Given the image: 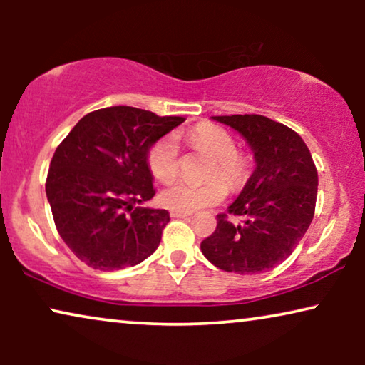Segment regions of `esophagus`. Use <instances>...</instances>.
<instances>
[{
    "label": "esophagus",
    "instance_id": "obj_1",
    "mask_svg": "<svg viewBox=\"0 0 365 365\" xmlns=\"http://www.w3.org/2000/svg\"><path fill=\"white\" fill-rule=\"evenodd\" d=\"M171 216L181 219V217H189V216H191V214H189V212H181V211H171Z\"/></svg>",
    "mask_w": 365,
    "mask_h": 365
}]
</instances>
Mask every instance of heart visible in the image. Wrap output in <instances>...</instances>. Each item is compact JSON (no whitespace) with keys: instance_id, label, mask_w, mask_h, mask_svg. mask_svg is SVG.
<instances>
[{"instance_id":"b5f03b06","label":"heart","mask_w":365,"mask_h":365,"mask_svg":"<svg viewBox=\"0 0 365 365\" xmlns=\"http://www.w3.org/2000/svg\"><path fill=\"white\" fill-rule=\"evenodd\" d=\"M192 146L214 158L206 178H221L227 186L236 187L246 178V161L236 153V141L231 134L214 124H199L189 134ZM148 164L153 176L161 182H171L179 173V148L176 138L159 139L149 149ZM226 186L212 179L204 184L179 181L161 192V202L171 211L192 212L197 209L216 206L226 197Z\"/></svg>"}]
</instances>
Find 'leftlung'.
<instances>
[{"mask_svg":"<svg viewBox=\"0 0 365 365\" xmlns=\"http://www.w3.org/2000/svg\"><path fill=\"white\" fill-rule=\"evenodd\" d=\"M237 131L254 154L256 168L229 214L201 242L209 262L226 272L259 274L291 256L311 226L317 199V169L297 133L259 114L212 116Z\"/></svg>","mask_w":365,"mask_h":365,"instance_id":"obj_1","label":"left lung"}]
</instances>
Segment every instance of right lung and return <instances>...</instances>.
<instances>
[{"instance_id": "obj_1", "label": "right lung", "mask_w": 365, "mask_h": 365, "mask_svg": "<svg viewBox=\"0 0 365 365\" xmlns=\"http://www.w3.org/2000/svg\"><path fill=\"white\" fill-rule=\"evenodd\" d=\"M184 123L131 106L86 114L54 151L46 196L59 236L99 271L136 266L156 251L166 209L134 207L154 196L148 154Z\"/></svg>"}]
</instances>
